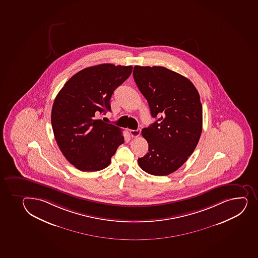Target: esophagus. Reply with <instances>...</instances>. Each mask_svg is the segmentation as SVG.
<instances>
[{"instance_id":"34e87169","label":"esophagus","mask_w":258,"mask_h":258,"mask_svg":"<svg viewBox=\"0 0 258 258\" xmlns=\"http://www.w3.org/2000/svg\"><path fill=\"white\" fill-rule=\"evenodd\" d=\"M141 131L140 130V128L136 130V131H131V136H132V137H135V138H136V137L140 136V135H141Z\"/></svg>"}]
</instances>
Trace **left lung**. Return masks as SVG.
Returning a JSON list of instances; mask_svg holds the SVG:
<instances>
[{"mask_svg": "<svg viewBox=\"0 0 258 258\" xmlns=\"http://www.w3.org/2000/svg\"><path fill=\"white\" fill-rule=\"evenodd\" d=\"M134 80L156 122L142 130L149 152L138 163L156 176L175 172L193 153L202 131V106L190 80L164 67L134 68Z\"/></svg>", "mask_w": 258, "mask_h": 258, "instance_id": "8db88e82", "label": "left lung"}]
</instances>
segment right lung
I'll use <instances>...</instances> for the list:
<instances>
[{
	"label": "right lung",
	"instance_id": "right-lung-1",
	"mask_svg": "<svg viewBox=\"0 0 258 258\" xmlns=\"http://www.w3.org/2000/svg\"><path fill=\"white\" fill-rule=\"evenodd\" d=\"M132 66L104 63L83 69L59 91L51 110V126L59 148L83 172L107 167L124 142L119 127L97 118L111 111L110 100L132 73Z\"/></svg>",
	"mask_w": 258,
	"mask_h": 258
}]
</instances>
